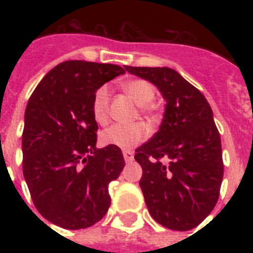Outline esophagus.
I'll use <instances>...</instances> for the list:
<instances>
[{"label":"esophagus","instance_id":"1","mask_svg":"<svg viewBox=\"0 0 253 253\" xmlns=\"http://www.w3.org/2000/svg\"><path fill=\"white\" fill-rule=\"evenodd\" d=\"M123 158H125V162L131 163L134 160V155L131 151H123Z\"/></svg>","mask_w":253,"mask_h":253}]
</instances>
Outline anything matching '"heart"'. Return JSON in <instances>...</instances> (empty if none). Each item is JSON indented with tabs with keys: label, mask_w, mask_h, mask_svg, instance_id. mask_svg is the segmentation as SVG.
Wrapping results in <instances>:
<instances>
[{
	"label": "heart",
	"mask_w": 253,
	"mask_h": 253,
	"mask_svg": "<svg viewBox=\"0 0 253 253\" xmlns=\"http://www.w3.org/2000/svg\"><path fill=\"white\" fill-rule=\"evenodd\" d=\"M122 87L138 106H142L143 110H146V106H148L155 98L154 86L144 80L126 81ZM109 99H110V90L107 85L99 86L93 95V103H91L93 115L95 121L101 125L106 123L107 121ZM147 136H148V128L143 123L113 125L101 132L99 140L102 146L117 147L119 150L131 151L144 142Z\"/></svg>",
	"instance_id": "obj_1"
}]
</instances>
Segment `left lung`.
<instances>
[{"label": "left lung", "instance_id": "left-lung-1", "mask_svg": "<svg viewBox=\"0 0 253 253\" xmlns=\"http://www.w3.org/2000/svg\"><path fill=\"white\" fill-rule=\"evenodd\" d=\"M125 69L152 83L167 102L159 131L135 151L148 211L164 227L192 230L212 211L223 178L220 136L211 107L174 69Z\"/></svg>", "mask_w": 253, "mask_h": 253}]
</instances>
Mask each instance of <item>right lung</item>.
I'll use <instances>...</instances> for the list:
<instances>
[{
	"instance_id": "add662e5",
	"label": "right lung",
	"mask_w": 253,
	"mask_h": 253,
	"mask_svg": "<svg viewBox=\"0 0 253 253\" xmlns=\"http://www.w3.org/2000/svg\"><path fill=\"white\" fill-rule=\"evenodd\" d=\"M114 64L68 60L38 84L25 111L23 176L43 218L68 230L97 223L110 206L109 184L125 167L117 147L98 150L93 95L123 75Z\"/></svg>"
}]
</instances>
